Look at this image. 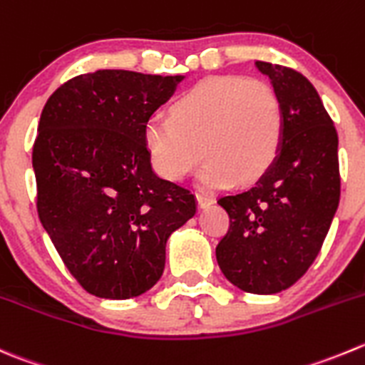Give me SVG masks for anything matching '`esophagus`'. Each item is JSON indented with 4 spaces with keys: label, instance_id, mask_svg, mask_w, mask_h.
Wrapping results in <instances>:
<instances>
[{
    "label": "esophagus",
    "instance_id": "34e87169",
    "mask_svg": "<svg viewBox=\"0 0 365 365\" xmlns=\"http://www.w3.org/2000/svg\"><path fill=\"white\" fill-rule=\"evenodd\" d=\"M196 200H197V207L200 208H207L214 203V197L210 194H203V192H197L196 194Z\"/></svg>",
    "mask_w": 365,
    "mask_h": 365
}]
</instances>
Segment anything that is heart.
<instances>
[{
  "mask_svg": "<svg viewBox=\"0 0 365 365\" xmlns=\"http://www.w3.org/2000/svg\"><path fill=\"white\" fill-rule=\"evenodd\" d=\"M285 130L282 98L272 85L244 76L208 78L175 101L171 115H151L144 144L151 165L182 180L207 155L201 185L257 180L280 153Z\"/></svg>",
  "mask_w": 365,
  "mask_h": 365,
  "instance_id": "obj_1",
  "label": "heart"
}]
</instances>
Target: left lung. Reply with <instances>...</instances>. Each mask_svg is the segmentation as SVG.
<instances>
[{"label":"left lung","instance_id":"left-lung-1","mask_svg":"<svg viewBox=\"0 0 365 365\" xmlns=\"http://www.w3.org/2000/svg\"><path fill=\"white\" fill-rule=\"evenodd\" d=\"M282 98L280 153L258 182L219 197L230 228L215 247L222 274L240 291L277 294L299 280L324 242L341 197L339 137L314 85L298 71L255 62Z\"/></svg>","mask_w":365,"mask_h":365}]
</instances>
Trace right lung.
Returning <instances> with one entry per match:
<instances>
[{
    "label": "right lung",
    "instance_id": "1",
    "mask_svg": "<svg viewBox=\"0 0 365 365\" xmlns=\"http://www.w3.org/2000/svg\"><path fill=\"white\" fill-rule=\"evenodd\" d=\"M183 76L80 74L42 108L34 144L37 212L78 284L107 299L150 291L171 233L196 214L189 189L155 175L144 125Z\"/></svg>",
    "mask_w": 365,
    "mask_h": 365
}]
</instances>
